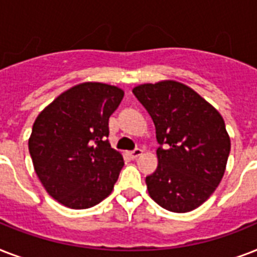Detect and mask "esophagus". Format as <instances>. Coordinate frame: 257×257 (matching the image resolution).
I'll return each instance as SVG.
<instances>
[{
	"label": "esophagus",
	"mask_w": 257,
	"mask_h": 257,
	"mask_svg": "<svg viewBox=\"0 0 257 257\" xmlns=\"http://www.w3.org/2000/svg\"><path fill=\"white\" fill-rule=\"evenodd\" d=\"M141 155H143V151H141L140 148L133 149V151H131V152H129V156L132 157V159H137V157L141 156Z\"/></svg>",
	"instance_id": "esophagus-1"
}]
</instances>
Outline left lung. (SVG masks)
Masks as SVG:
<instances>
[{
  "mask_svg": "<svg viewBox=\"0 0 257 257\" xmlns=\"http://www.w3.org/2000/svg\"><path fill=\"white\" fill-rule=\"evenodd\" d=\"M132 92L152 117L160 144L157 169L145 179L149 196L167 211H193L225 172L231 140L223 117L181 82L143 84Z\"/></svg>",
  "mask_w": 257,
  "mask_h": 257,
  "instance_id": "1",
  "label": "left lung"
}]
</instances>
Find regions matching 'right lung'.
Listing matches in <instances>:
<instances>
[{"label": "right lung", "instance_id": "1", "mask_svg": "<svg viewBox=\"0 0 257 257\" xmlns=\"http://www.w3.org/2000/svg\"><path fill=\"white\" fill-rule=\"evenodd\" d=\"M124 90L102 82L68 89L37 116L29 153L38 179L54 200L86 209L110 195L124 159L110 148L109 117Z\"/></svg>", "mask_w": 257, "mask_h": 257}]
</instances>
